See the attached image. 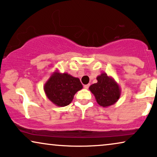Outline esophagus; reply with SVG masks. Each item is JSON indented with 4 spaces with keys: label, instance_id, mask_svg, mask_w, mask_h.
Segmentation results:
<instances>
[{
    "label": "esophagus",
    "instance_id": "esophagus-1",
    "mask_svg": "<svg viewBox=\"0 0 157 157\" xmlns=\"http://www.w3.org/2000/svg\"><path fill=\"white\" fill-rule=\"evenodd\" d=\"M89 87H90V84H87V85H84L85 89H88V88H89Z\"/></svg>",
    "mask_w": 157,
    "mask_h": 157
}]
</instances>
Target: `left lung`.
<instances>
[{
  "instance_id": "obj_1",
  "label": "left lung",
  "mask_w": 157,
  "mask_h": 157,
  "mask_svg": "<svg viewBox=\"0 0 157 157\" xmlns=\"http://www.w3.org/2000/svg\"><path fill=\"white\" fill-rule=\"evenodd\" d=\"M96 79L98 82L90 85L89 90L95 96L97 103L103 108L116 103L121 97V89L113 77L102 73Z\"/></svg>"
}]
</instances>
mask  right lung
<instances>
[{"instance_id": "right-lung-1", "label": "right lung", "mask_w": 157, "mask_h": 157, "mask_svg": "<svg viewBox=\"0 0 157 157\" xmlns=\"http://www.w3.org/2000/svg\"><path fill=\"white\" fill-rule=\"evenodd\" d=\"M82 89L80 79L58 70L52 73L44 85V90L50 101L59 107L68 105L77 91Z\"/></svg>"}]
</instances>
